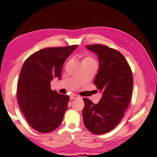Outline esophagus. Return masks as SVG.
Listing matches in <instances>:
<instances>
[{
	"instance_id": "obj_1",
	"label": "esophagus",
	"mask_w": 157,
	"mask_h": 157,
	"mask_svg": "<svg viewBox=\"0 0 157 157\" xmlns=\"http://www.w3.org/2000/svg\"><path fill=\"white\" fill-rule=\"evenodd\" d=\"M78 98V95H77L75 94H71L70 95V99L71 100H73V99H75V98Z\"/></svg>"
}]
</instances>
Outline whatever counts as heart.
Masks as SVG:
<instances>
[{
	"mask_svg": "<svg viewBox=\"0 0 157 157\" xmlns=\"http://www.w3.org/2000/svg\"><path fill=\"white\" fill-rule=\"evenodd\" d=\"M88 59H91V58H88Z\"/></svg>",
	"mask_w": 157,
	"mask_h": 157,
	"instance_id": "heart-1",
	"label": "heart"
}]
</instances>
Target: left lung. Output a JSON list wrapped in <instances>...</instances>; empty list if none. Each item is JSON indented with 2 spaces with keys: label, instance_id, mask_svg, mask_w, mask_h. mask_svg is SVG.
<instances>
[{
  "label": "left lung",
  "instance_id": "1",
  "mask_svg": "<svg viewBox=\"0 0 157 157\" xmlns=\"http://www.w3.org/2000/svg\"><path fill=\"white\" fill-rule=\"evenodd\" d=\"M86 48L99 58L100 68L94 84L103 94L98 104L84 98V123L89 131L103 134L121 123L128 107L133 89L132 72L125 58L117 50L102 44L87 45Z\"/></svg>",
  "mask_w": 157,
  "mask_h": 157
}]
</instances>
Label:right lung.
Here are the masks:
<instances>
[{
	"instance_id": "1",
	"label": "right lung",
	"mask_w": 157,
	"mask_h": 157,
	"mask_svg": "<svg viewBox=\"0 0 157 157\" xmlns=\"http://www.w3.org/2000/svg\"><path fill=\"white\" fill-rule=\"evenodd\" d=\"M78 46L46 48L23 63L17 84L18 102L26 121L37 132H52L62 123L69 96L51 90L50 82L60 79L63 63Z\"/></svg>"
}]
</instances>
